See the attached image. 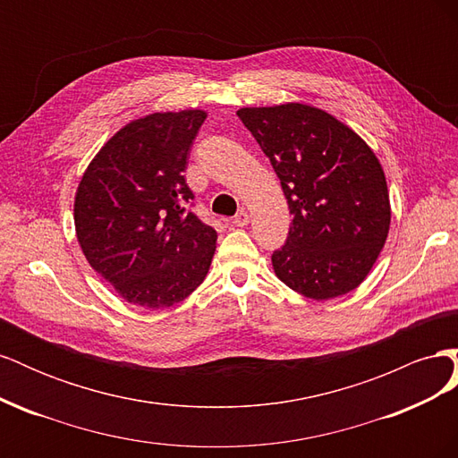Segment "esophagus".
Returning a JSON list of instances; mask_svg holds the SVG:
<instances>
[{
    "label": "esophagus",
    "instance_id": "34e87169",
    "mask_svg": "<svg viewBox=\"0 0 458 458\" xmlns=\"http://www.w3.org/2000/svg\"><path fill=\"white\" fill-rule=\"evenodd\" d=\"M248 224H250V216H248L246 210H241L237 216L233 217V225L234 227H246Z\"/></svg>",
    "mask_w": 458,
    "mask_h": 458
}]
</instances>
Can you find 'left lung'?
<instances>
[{"label":"left lung","instance_id":"1","mask_svg":"<svg viewBox=\"0 0 458 458\" xmlns=\"http://www.w3.org/2000/svg\"><path fill=\"white\" fill-rule=\"evenodd\" d=\"M266 152L293 214L275 275L311 300L352 293L365 281L390 231L386 175L345 123L301 103L237 110Z\"/></svg>","mask_w":458,"mask_h":458}]
</instances>
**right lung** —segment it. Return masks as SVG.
Here are the masks:
<instances>
[{
  "label": "right lung",
  "instance_id": "add662e5",
  "mask_svg": "<svg viewBox=\"0 0 458 458\" xmlns=\"http://www.w3.org/2000/svg\"><path fill=\"white\" fill-rule=\"evenodd\" d=\"M199 108L130 122L97 152L74 200L76 237L89 266L147 310L172 308L210 269L217 233L185 206Z\"/></svg>",
  "mask_w": 458,
  "mask_h": 458
}]
</instances>
